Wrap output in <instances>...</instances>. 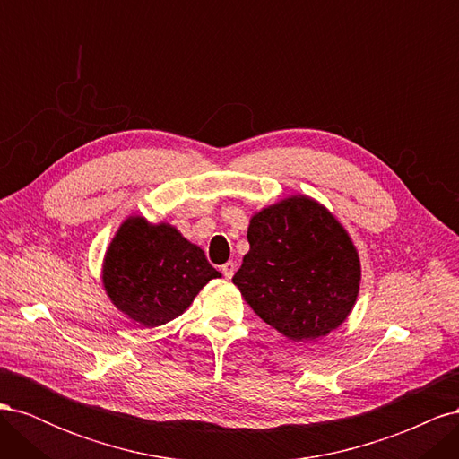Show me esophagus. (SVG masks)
Returning a JSON list of instances; mask_svg holds the SVG:
<instances>
[{
	"instance_id": "34e87169",
	"label": "esophagus",
	"mask_w": 459,
	"mask_h": 459,
	"mask_svg": "<svg viewBox=\"0 0 459 459\" xmlns=\"http://www.w3.org/2000/svg\"><path fill=\"white\" fill-rule=\"evenodd\" d=\"M220 270H221V273H224V277H228V280H231L233 273H235V264H233V262H226L224 266H221Z\"/></svg>"
}]
</instances>
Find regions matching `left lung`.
Wrapping results in <instances>:
<instances>
[{"instance_id":"1","label":"left lung","mask_w":459,"mask_h":459,"mask_svg":"<svg viewBox=\"0 0 459 459\" xmlns=\"http://www.w3.org/2000/svg\"><path fill=\"white\" fill-rule=\"evenodd\" d=\"M251 248L233 275L264 322L290 341H314L337 329L359 290V258L327 208L290 197L251 218Z\"/></svg>"}]
</instances>
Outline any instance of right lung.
Returning a JSON list of instances; mask_svg holds the SVG:
<instances>
[{
	"label": "right lung",
	"instance_id": "right-lung-1",
	"mask_svg": "<svg viewBox=\"0 0 459 459\" xmlns=\"http://www.w3.org/2000/svg\"><path fill=\"white\" fill-rule=\"evenodd\" d=\"M220 277L197 245L169 224L128 218L103 262V285L115 307L143 327L184 314L199 290Z\"/></svg>",
	"mask_w": 459,
	"mask_h": 459
}]
</instances>
